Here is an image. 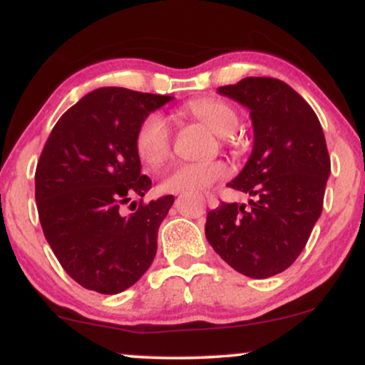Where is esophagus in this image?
Masks as SVG:
<instances>
[{
  "instance_id": "34e87169",
  "label": "esophagus",
  "mask_w": 365,
  "mask_h": 365,
  "mask_svg": "<svg viewBox=\"0 0 365 365\" xmlns=\"http://www.w3.org/2000/svg\"><path fill=\"white\" fill-rule=\"evenodd\" d=\"M206 199H207V206L209 207H216L217 206V199H216V195H212V194H206Z\"/></svg>"
}]
</instances>
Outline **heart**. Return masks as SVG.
Instances as JSON below:
<instances>
[{
  "label": "heart",
  "instance_id": "obj_1",
  "mask_svg": "<svg viewBox=\"0 0 365 365\" xmlns=\"http://www.w3.org/2000/svg\"><path fill=\"white\" fill-rule=\"evenodd\" d=\"M182 113L199 121L220 137H228L238 127L237 111L221 99L204 98L187 103ZM171 132L168 123L159 115L142 120L135 133V153L144 165L158 166L170 156ZM228 175L223 161L178 163L166 171L161 180V190L170 194H188L206 190Z\"/></svg>",
  "mask_w": 365,
  "mask_h": 365
}]
</instances>
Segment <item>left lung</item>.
Masks as SVG:
<instances>
[{"label": "left lung", "mask_w": 365, "mask_h": 365, "mask_svg": "<svg viewBox=\"0 0 365 365\" xmlns=\"http://www.w3.org/2000/svg\"><path fill=\"white\" fill-rule=\"evenodd\" d=\"M217 92L250 110L252 154L228 185L254 200L209 211L206 238L238 273L269 278L295 262L321 216L331 171L324 133L307 101L278 78L247 77Z\"/></svg>", "instance_id": "left-lung-1"}]
</instances>
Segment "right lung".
Listing matches in <instances>:
<instances>
[{
  "label": "right lung",
  "instance_id": "obj_1",
  "mask_svg": "<svg viewBox=\"0 0 365 365\" xmlns=\"http://www.w3.org/2000/svg\"><path fill=\"white\" fill-rule=\"evenodd\" d=\"M168 101L170 96L101 87L63 113L46 140L36 168L39 221L63 269L87 290H127L154 261L159 225L175 197L140 200L128 216L120 207L150 188L135 133Z\"/></svg>",
  "mask_w": 365,
  "mask_h": 365
}]
</instances>
